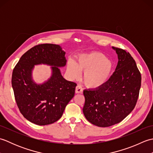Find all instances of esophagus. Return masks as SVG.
I'll use <instances>...</instances> for the list:
<instances>
[{
  "mask_svg": "<svg viewBox=\"0 0 153 153\" xmlns=\"http://www.w3.org/2000/svg\"><path fill=\"white\" fill-rule=\"evenodd\" d=\"M83 93V89L80 85H77L76 87V93Z\"/></svg>",
  "mask_w": 153,
  "mask_h": 153,
  "instance_id": "esophagus-1",
  "label": "esophagus"
}]
</instances>
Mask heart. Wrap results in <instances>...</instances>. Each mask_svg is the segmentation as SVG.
Returning a JSON list of instances; mask_svg holds the SVG:
<instances>
[{
    "label": "heart",
    "mask_w": 153,
    "mask_h": 153,
    "mask_svg": "<svg viewBox=\"0 0 153 153\" xmlns=\"http://www.w3.org/2000/svg\"><path fill=\"white\" fill-rule=\"evenodd\" d=\"M112 68V62L100 52L83 54L77 58L76 64L70 60L67 65V70L73 78L79 77V70L83 71V82L93 89L99 88L108 81Z\"/></svg>",
    "instance_id": "1"
}]
</instances>
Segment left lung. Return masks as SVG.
<instances>
[{
  "instance_id": "1",
  "label": "left lung",
  "mask_w": 153,
  "mask_h": 153,
  "mask_svg": "<svg viewBox=\"0 0 153 153\" xmlns=\"http://www.w3.org/2000/svg\"><path fill=\"white\" fill-rule=\"evenodd\" d=\"M118 54L115 71L101 87L84 90V116L92 124L105 128L118 123L134 109L141 76L128 52L112 47Z\"/></svg>"
}]
</instances>
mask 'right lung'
Here are the masks:
<instances>
[{
  "instance_id": "1",
  "label": "right lung",
  "mask_w": 153,
  "mask_h": 153,
  "mask_svg": "<svg viewBox=\"0 0 153 153\" xmlns=\"http://www.w3.org/2000/svg\"><path fill=\"white\" fill-rule=\"evenodd\" d=\"M65 54L60 45H38L23 54L13 70L16 104L31 123L45 126L56 122L74 96L77 84L65 79L59 69L66 64ZM41 63L52 66V76L43 84H37L32 79V70L35 65Z\"/></svg>"
}]
</instances>
